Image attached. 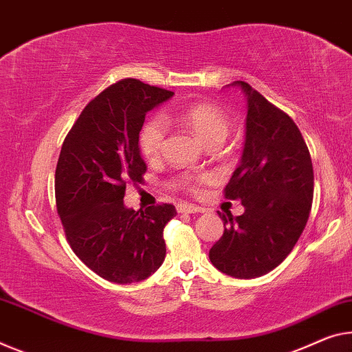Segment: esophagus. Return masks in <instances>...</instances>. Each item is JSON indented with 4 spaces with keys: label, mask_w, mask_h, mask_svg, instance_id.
Segmentation results:
<instances>
[{
    "label": "esophagus",
    "mask_w": 352,
    "mask_h": 352,
    "mask_svg": "<svg viewBox=\"0 0 352 352\" xmlns=\"http://www.w3.org/2000/svg\"><path fill=\"white\" fill-rule=\"evenodd\" d=\"M201 208L199 206H195V204H187V203H181L177 204V212H184V214H197V212H201Z\"/></svg>",
    "instance_id": "34e87169"
}]
</instances>
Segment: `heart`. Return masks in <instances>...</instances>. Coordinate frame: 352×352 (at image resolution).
Segmentation results:
<instances>
[{"mask_svg": "<svg viewBox=\"0 0 352 352\" xmlns=\"http://www.w3.org/2000/svg\"><path fill=\"white\" fill-rule=\"evenodd\" d=\"M175 120L182 124L184 127L190 131L201 140L204 144L221 143L228 137L231 122L226 113L214 104H193L190 107L184 108L177 111ZM166 127L162 118L154 116L146 121L138 133V148L140 153L143 154L144 159L154 160L157 159L162 153L164 146ZM209 179L208 175H201L198 177H186L184 186L190 192H197L199 184H204Z\"/></svg>", "mask_w": 352, "mask_h": 352, "instance_id": "1", "label": "heart"}]
</instances>
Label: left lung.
I'll list each match as a JSON object with an SVG mask.
<instances>
[{
  "mask_svg": "<svg viewBox=\"0 0 352 352\" xmlns=\"http://www.w3.org/2000/svg\"><path fill=\"white\" fill-rule=\"evenodd\" d=\"M245 144L225 198L245 212L219 214L225 231L210 263L234 278H256L278 266L304 231L313 201V165L299 127L245 82Z\"/></svg>",
  "mask_w": 352,
  "mask_h": 352,
  "instance_id": "left-lung-1",
  "label": "left lung"
}]
</instances>
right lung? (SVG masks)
<instances>
[{
    "label": "right lung",
    "mask_w": 352,
    "mask_h": 352,
    "mask_svg": "<svg viewBox=\"0 0 352 352\" xmlns=\"http://www.w3.org/2000/svg\"><path fill=\"white\" fill-rule=\"evenodd\" d=\"M171 91L122 78L97 94L64 138L55 198L67 242L99 277L113 283L148 278L166 255L164 228L177 214L162 203L124 206L127 184L143 181L138 133L144 116Z\"/></svg>",
    "instance_id": "1"
}]
</instances>
